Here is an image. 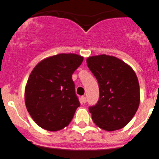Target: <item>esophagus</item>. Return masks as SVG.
Instances as JSON below:
<instances>
[{"label":"esophagus","mask_w":159,"mask_h":159,"mask_svg":"<svg viewBox=\"0 0 159 159\" xmlns=\"http://www.w3.org/2000/svg\"><path fill=\"white\" fill-rule=\"evenodd\" d=\"M81 101H82V103L85 104V103L87 102L86 97H85V96H82V97H81Z\"/></svg>","instance_id":"1"}]
</instances>
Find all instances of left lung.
Masks as SVG:
<instances>
[{
	"label": "left lung",
	"instance_id": "obj_1",
	"mask_svg": "<svg viewBox=\"0 0 159 159\" xmlns=\"http://www.w3.org/2000/svg\"><path fill=\"white\" fill-rule=\"evenodd\" d=\"M87 64L100 90L98 102L89 108L93 120L107 131L123 128L134 117L140 103L136 74L123 61L106 55L89 57Z\"/></svg>",
	"mask_w": 159,
	"mask_h": 159
}]
</instances>
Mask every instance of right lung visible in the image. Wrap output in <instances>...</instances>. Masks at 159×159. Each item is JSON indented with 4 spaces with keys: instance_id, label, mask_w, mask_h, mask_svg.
Masks as SVG:
<instances>
[{
    "instance_id": "add662e5",
    "label": "right lung",
    "mask_w": 159,
    "mask_h": 159,
    "mask_svg": "<svg viewBox=\"0 0 159 159\" xmlns=\"http://www.w3.org/2000/svg\"><path fill=\"white\" fill-rule=\"evenodd\" d=\"M84 58L59 54L41 61L30 75L25 91L28 112L41 128L58 131L69 125L80 105L72 74Z\"/></svg>"
}]
</instances>
